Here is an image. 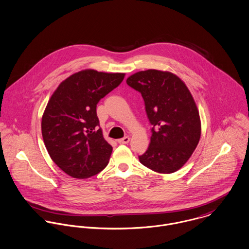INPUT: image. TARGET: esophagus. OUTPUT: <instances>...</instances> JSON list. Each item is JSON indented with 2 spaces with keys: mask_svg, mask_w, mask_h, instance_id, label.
I'll use <instances>...</instances> for the list:
<instances>
[{
  "mask_svg": "<svg viewBox=\"0 0 249 249\" xmlns=\"http://www.w3.org/2000/svg\"><path fill=\"white\" fill-rule=\"evenodd\" d=\"M129 141H130V138H129L128 136H125V137L122 138V139H119L118 142H119V143H128Z\"/></svg>",
  "mask_w": 249,
  "mask_h": 249,
  "instance_id": "esophagus-1",
  "label": "esophagus"
}]
</instances>
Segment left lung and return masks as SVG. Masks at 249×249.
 Segmentation results:
<instances>
[{"label":"left lung","mask_w":249,"mask_h":249,"mask_svg":"<svg viewBox=\"0 0 249 249\" xmlns=\"http://www.w3.org/2000/svg\"><path fill=\"white\" fill-rule=\"evenodd\" d=\"M141 93L151 128L147 150L139 156L146 168L172 174L191 157L200 139L201 124L196 103L185 83L170 71H138L126 79Z\"/></svg>","instance_id":"8db88e82"}]
</instances>
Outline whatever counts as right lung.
<instances>
[{"label":"right lung","mask_w":249,"mask_h":249,"mask_svg":"<svg viewBox=\"0 0 249 249\" xmlns=\"http://www.w3.org/2000/svg\"><path fill=\"white\" fill-rule=\"evenodd\" d=\"M124 78L121 72L78 71L51 97L42 117L43 140L52 160L71 178H91L107 167L112 146L99 127L97 105Z\"/></svg>","instance_id":"obj_1"}]
</instances>
